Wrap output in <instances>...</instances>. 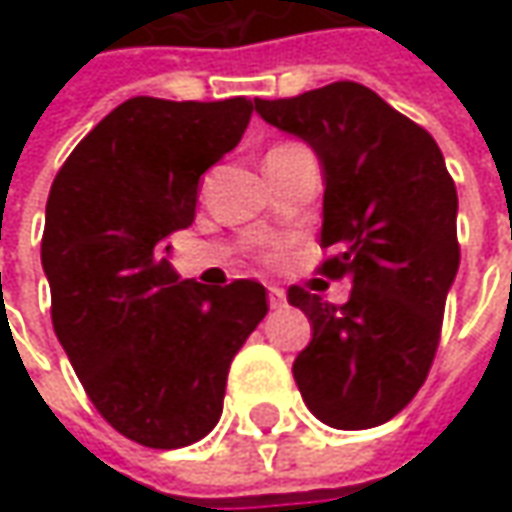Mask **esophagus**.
<instances>
[{
  "label": "esophagus",
  "instance_id": "34e87169",
  "mask_svg": "<svg viewBox=\"0 0 512 512\" xmlns=\"http://www.w3.org/2000/svg\"><path fill=\"white\" fill-rule=\"evenodd\" d=\"M267 299H270V307H273V310H279V307L287 305V293L276 285L267 287Z\"/></svg>",
  "mask_w": 512,
  "mask_h": 512
}]
</instances>
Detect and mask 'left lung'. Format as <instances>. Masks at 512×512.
<instances>
[{"label":"left lung","mask_w":512,"mask_h":512,"mask_svg":"<svg viewBox=\"0 0 512 512\" xmlns=\"http://www.w3.org/2000/svg\"><path fill=\"white\" fill-rule=\"evenodd\" d=\"M256 113L316 150L330 250L319 273L353 282L342 307L299 285L287 290L313 325L293 362L299 393L336 430L390 422L430 373L459 270V196L442 150L359 82L256 99Z\"/></svg>","instance_id":"8db88e82"}]
</instances>
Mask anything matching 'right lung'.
Instances as JSON below:
<instances>
[{"label":"right lung","instance_id":"right-lung-1","mask_svg":"<svg viewBox=\"0 0 512 512\" xmlns=\"http://www.w3.org/2000/svg\"><path fill=\"white\" fill-rule=\"evenodd\" d=\"M250 113L245 96H133L50 185L42 267L56 339L102 419L153 450L216 427L230 362L267 313L259 282H182L162 259V239L193 225L202 173L239 145Z\"/></svg>","mask_w":512,"mask_h":512}]
</instances>
